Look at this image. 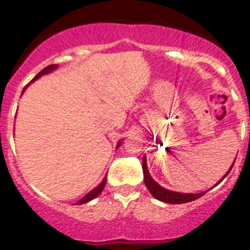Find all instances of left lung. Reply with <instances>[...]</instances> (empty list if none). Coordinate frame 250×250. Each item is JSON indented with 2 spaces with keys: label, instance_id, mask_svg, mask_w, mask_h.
<instances>
[{
  "label": "left lung",
  "instance_id": "1",
  "mask_svg": "<svg viewBox=\"0 0 250 250\" xmlns=\"http://www.w3.org/2000/svg\"><path fill=\"white\" fill-rule=\"evenodd\" d=\"M234 163H235V161H234L233 164L230 165V167L228 169L227 172L225 173V176L222 177V178L219 180V182L216 183L214 186L219 185L222 182V180H224V178H226L227 174L230 172V170H231V167H233ZM142 169H143V174H144V184H146V188H148V190L150 191V193L152 194V197H155L156 199L163 201V203H167V204L190 203V201H193L195 199H198V198L203 197V195L205 194L207 191H208V190H207V191L200 192V193H182V192H174V191L167 190V188H164L163 186L159 185L158 183L156 182V180L152 178L151 176H150L149 170H148V165H146V156H143ZM214 186H213V188H214Z\"/></svg>",
  "mask_w": 250,
  "mask_h": 250
}]
</instances>
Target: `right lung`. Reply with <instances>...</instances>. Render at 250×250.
<instances>
[{
  "label": "right lung",
  "instance_id": "1",
  "mask_svg": "<svg viewBox=\"0 0 250 250\" xmlns=\"http://www.w3.org/2000/svg\"><path fill=\"white\" fill-rule=\"evenodd\" d=\"M57 67H58V65H50V66H47V67H45L43 71L39 72L37 76H36V77L34 78V79H32L31 83H34L35 80L39 79V78H41L42 76H44V74H49V73H51V72L55 71ZM28 86H29V85H28ZM25 89H26V87L23 89L22 93H24V91H25ZM121 143H122V141H119V142H117L116 148H119V146H121ZM106 182H107V176H104V178L102 179V182L100 183V184L96 186V188H93V190H92L91 192H88V193H87V194L85 195V197H83L80 200H78L77 203L74 204V205H83V204L88 203V201H91V200L94 199V198L98 197V195L100 194L101 192H102V190H104V185H106Z\"/></svg>",
  "mask_w": 250,
  "mask_h": 250
}]
</instances>
